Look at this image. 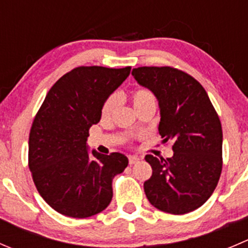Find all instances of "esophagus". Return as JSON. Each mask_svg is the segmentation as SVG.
<instances>
[{
	"label": "esophagus",
	"mask_w": 248,
	"mask_h": 248,
	"mask_svg": "<svg viewBox=\"0 0 248 248\" xmlns=\"http://www.w3.org/2000/svg\"><path fill=\"white\" fill-rule=\"evenodd\" d=\"M138 161H139V157H137V156H128L129 165H134V163H137Z\"/></svg>",
	"instance_id": "obj_1"
}]
</instances>
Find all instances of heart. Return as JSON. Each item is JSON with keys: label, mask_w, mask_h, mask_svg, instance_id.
I'll return each instance as SVG.
<instances>
[{"label": "heart", "mask_w": 248, "mask_h": 248, "mask_svg": "<svg viewBox=\"0 0 248 248\" xmlns=\"http://www.w3.org/2000/svg\"><path fill=\"white\" fill-rule=\"evenodd\" d=\"M132 100H133V105L136 110L138 108L145 107V105H156V97L151 91L148 88H137L132 93ZM117 104H119V97L117 94H111L110 97L107 98L102 107V117L107 119L110 115L114 112L116 109Z\"/></svg>", "instance_id": "obj_1"}]
</instances>
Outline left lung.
I'll return each mask as SVG.
<instances>
[{"label":"left lung","instance_id":"8db88e82","mask_svg":"<svg viewBox=\"0 0 248 248\" xmlns=\"http://www.w3.org/2000/svg\"><path fill=\"white\" fill-rule=\"evenodd\" d=\"M132 75L155 94L160 107L158 133L172 141L173 156L146 155L153 168L144 183L149 202L162 212L185 215L201 207L222 173L220 120L205 88L193 76L172 66H140Z\"/></svg>","mask_w":248,"mask_h":248}]
</instances>
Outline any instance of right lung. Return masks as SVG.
Wrapping results in <instances>:
<instances>
[{
    "instance_id": "1",
    "label": "right lung",
    "mask_w": 248,
    "mask_h": 248,
    "mask_svg": "<svg viewBox=\"0 0 248 248\" xmlns=\"http://www.w3.org/2000/svg\"><path fill=\"white\" fill-rule=\"evenodd\" d=\"M129 73L131 66L73 69L52 86L33 119L29 168L40 195L60 215L87 218L111 201L112 179L124 172L128 158L94 150L90 156L86 141L107 98Z\"/></svg>"
}]
</instances>
